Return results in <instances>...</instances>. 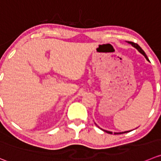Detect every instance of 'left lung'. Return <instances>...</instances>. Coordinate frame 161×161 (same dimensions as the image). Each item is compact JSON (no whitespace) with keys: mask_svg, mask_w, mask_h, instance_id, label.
<instances>
[{"mask_svg":"<svg viewBox=\"0 0 161 161\" xmlns=\"http://www.w3.org/2000/svg\"><path fill=\"white\" fill-rule=\"evenodd\" d=\"M128 43H130V44H131V45H132V46H134V47H135V48H136V49H138V50L139 51V52L141 53L142 54V55L144 56L145 57H146V60H149V59H148V57H147V56H146V54L145 53V52H144V51L142 50V48L140 47V46H138V44H137V43L132 42H128ZM106 132H108V130H106ZM108 133H109V134H111L110 132H109V131H108Z\"/></svg>","mask_w":161,"mask_h":161,"instance_id":"8db88e82","label":"left lung"}]
</instances>
